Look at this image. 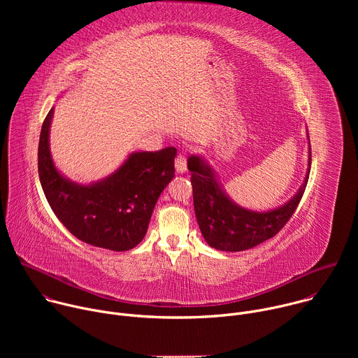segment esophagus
<instances>
[{
  "mask_svg": "<svg viewBox=\"0 0 358 358\" xmlns=\"http://www.w3.org/2000/svg\"><path fill=\"white\" fill-rule=\"evenodd\" d=\"M187 171V162L184 156H178L176 159V173L177 174H184Z\"/></svg>",
  "mask_w": 358,
  "mask_h": 358,
  "instance_id": "34e87169",
  "label": "esophagus"
}]
</instances>
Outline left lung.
<instances>
[{
    "label": "left lung",
    "mask_w": 358,
    "mask_h": 358,
    "mask_svg": "<svg viewBox=\"0 0 358 358\" xmlns=\"http://www.w3.org/2000/svg\"><path fill=\"white\" fill-rule=\"evenodd\" d=\"M308 143V170L301 185L289 201L266 211L241 207L227 194L215 170L206 157H188L187 166L191 173L196 222L203 239L211 248L224 252L246 250L271 239L285 227L297 208L309 180L312 164L309 131Z\"/></svg>",
    "instance_id": "left-lung-1"
}]
</instances>
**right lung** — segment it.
I'll use <instances>...</instances> for the list:
<instances>
[{
    "mask_svg": "<svg viewBox=\"0 0 358 358\" xmlns=\"http://www.w3.org/2000/svg\"><path fill=\"white\" fill-rule=\"evenodd\" d=\"M54 109L43 120L38 145V173L50 208L78 239L115 252L137 246L148 228L156 202L174 178L177 150L134 151L108 177L72 181L57 169L49 145Z\"/></svg>",
    "mask_w": 358,
    "mask_h": 358,
    "instance_id": "1",
    "label": "right lung"
}]
</instances>
